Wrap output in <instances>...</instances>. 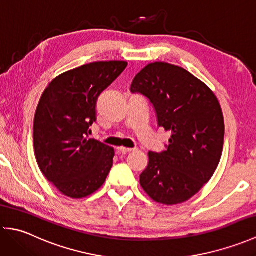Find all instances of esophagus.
I'll return each instance as SVG.
<instances>
[{"label": "esophagus", "instance_id": "obj_1", "mask_svg": "<svg viewBox=\"0 0 256 256\" xmlns=\"http://www.w3.org/2000/svg\"><path fill=\"white\" fill-rule=\"evenodd\" d=\"M118 150L120 152H121V153H123V154L131 153V152H134V150H135L134 148H118Z\"/></svg>", "mask_w": 256, "mask_h": 256}]
</instances>
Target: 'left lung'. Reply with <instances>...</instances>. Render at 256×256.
I'll return each mask as SVG.
<instances>
[{
	"mask_svg": "<svg viewBox=\"0 0 256 256\" xmlns=\"http://www.w3.org/2000/svg\"><path fill=\"white\" fill-rule=\"evenodd\" d=\"M132 94L148 98L170 145L148 153L140 184L156 202L177 204L197 194L214 175L224 150V120L214 92L186 69L153 62L135 76Z\"/></svg>",
	"mask_w": 256,
	"mask_h": 256,
	"instance_id": "left-lung-1",
	"label": "left lung"
}]
</instances>
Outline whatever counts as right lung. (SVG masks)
I'll return each mask as SVG.
<instances>
[{
  "label": "right lung",
  "mask_w": 256,
  "mask_h": 256,
  "mask_svg": "<svg viewBox=\"0 0 256 256\" xmlns=\"http://www.w3.org/2000/svg\"><path fill=\"white\" fill-rule=\"evenodd\" d=\"M96 62L64 72L48 84L34 118L38 167L62 194L80 199L96 192L113 165L114 150L88 138L98 98L126 68Z\"/></svg>",
  "instance_id": "add662e5"
}]
</instances>
